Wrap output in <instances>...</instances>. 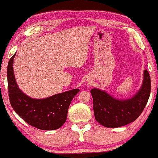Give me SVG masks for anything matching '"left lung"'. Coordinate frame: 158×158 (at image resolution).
<instances>
[{
	"label": "left lung",
	"mask_w": 158,
	"mask_h": 158,
	"mask_svg": "<svg viewBox=\"0 0 158 158\" xmlns=\"http://www.w3.org/2000/svg\"><path fill=\"white\" fill-rule=\"evenodd\" d=\"M151 89L150 76L143 71L141 88L132 98L118 99L97 88L91 89L95 120L106 127H119L133 122L140 115L149 99Z\"/></svg>",
	"instance_id": "8db88e82"
}]
</instances>
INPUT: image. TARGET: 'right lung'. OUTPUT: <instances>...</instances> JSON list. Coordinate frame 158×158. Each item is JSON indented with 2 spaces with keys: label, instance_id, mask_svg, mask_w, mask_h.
Here are the masks:
<instances>
[{
  "label": "right lung",
  "instance_id": "obj_1",
  "mask_svg": "<svg viewBox=\"0 0 158 158\" xmlns=\"http://www.w3.org/2000/svg\"><path fill=\"white\" fill-rule=\"evenodd\" d=\"M10 59L7 68L8 88L10 105L15 113L32 126L40 130H53L62 126L67 119L68 110L78 88L42 99L29 97L18 87L13 72V60Z\"/></svg>",
  "mask_w": 158,
  "mask_h": 158
}]
</instances>
